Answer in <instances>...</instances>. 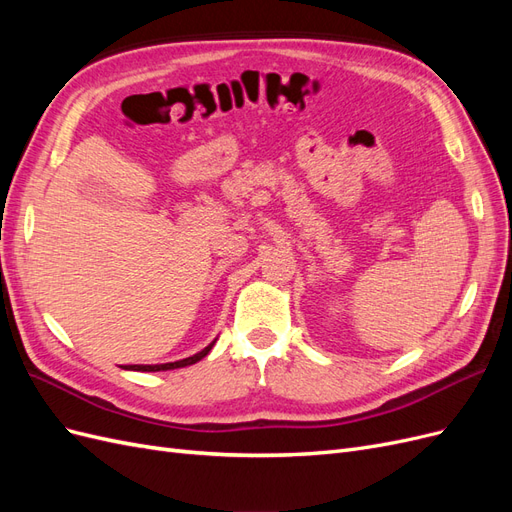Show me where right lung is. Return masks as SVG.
<instances>
[{
    "mask_svg": "<svg viewBox=\"0 0 512 512\" xmlns=\"http://www.w3.org/2000/svg\"><path fill=\"white\" fill-rule=\"evenodd\" d=\"M215 342H211L205 350L196 352L194 356H188V359H181V361H175V363H162V365H130V367H123V369H132V371H168V369H179V367H185V365H194L198 363L200 359H205V356L211 352Z\"/></svg>",
    "mask_w": 512,
    "mask_h": 512,
    "instance_id": "1",
    "label": "right lung"
}]
</instances>
